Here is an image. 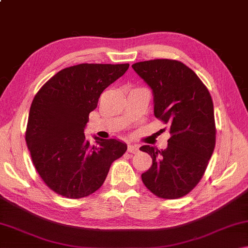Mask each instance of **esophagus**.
Instances as JSON below:
<instances>
[{
	"instance_id": "obj_1",
	"label": "esophagus",
	"mask_w": 248,
	"mask_h": 248,
	"mask_svg": "<svg viewBox=\"0 0 248 248\" xmlns=\"http://www.w3.org/2000/svg\"><path fill=\"white\" fill-rule=\"evenodd\" d=\"M128 152H129V153H133V154L138 153V152H139V146H138V145H131V144H129V145H128Z\"/></svg>"
}]
</instances>
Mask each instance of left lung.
Instances as JSON below:
<instances>
[{"instance_id":"8db88e82","label":"left lung","mask_w":248,"mask_h":248,"mask_svg":"<svg viewBox=\"0 0 248 248\" xmlns=\"http://www.w3.org/2000/svg\"><path fill=\"white\" fill-rule=\"evenodd\" d=\"M154 96V115L169 124L167 149L150 145L152 166L141 175L145 187L163 199H177L194 189L207 170L216 146V121L211 95L183 62L155 59L132 64Z\"/></svg>"}]
</instances>
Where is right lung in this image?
Wrapping results in <instances>:
<instances>
[{
	"mask_svg": "<svg viewBox=\"0 0 248 248\" xmlns=\"http://www.w3.org/2000/svg\"><path fill=\"white\" fill-rule=\"evenodd\" d=\"M129 64L82 63L59 71L33 97L25 140L32 164L56 194L84 198L98 190L112 162L127 145L84 134L90 112L103 91L125 73Z\"/></svg>",
	"mask_w": 248,
	"mask_h": 248,
	"instance_id": "right-lung-1",
	"label": "right lung"
}]
</instances>
